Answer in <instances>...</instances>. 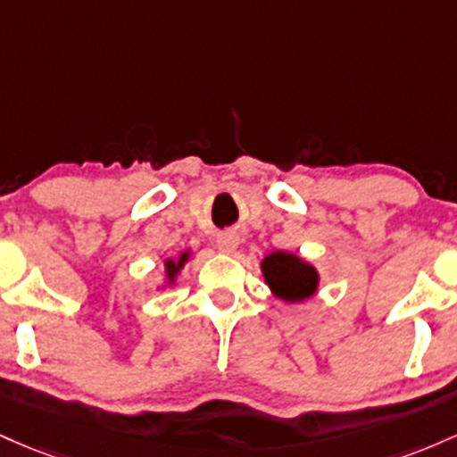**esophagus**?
<instances>
[{
	"mask_svg": "<svg viewBox=\"0 0 457 457\" xmlns=\"http://www.w3.org/2000/svg\"><path fill=\"white\" fill-rule=\"evenodd\" d=\"M237 245H239L237 235L224 233V235H220V237H218V250H220V253H227V254L235 253V248H237Z\"/></svg>",
	"mask_w": 457,
	"mask_h": 457,
	"instance_id": "1",
	"label": "esophagus"
}]
</instances>
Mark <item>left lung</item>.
Returning <instances> with one entry per match:
<instances>
[{
	"instance_id": "8db88e82",
	"label": "left lung",
	"mask_w": 457,
	"mask_h": 457,
	"mask_svg": "<svg viewBox=\"0 0 457 457\" xmlns=\"http://www.w3.org/2000/svg\"><path fill=\"white\" fill-rule=\"evenodd\" d=\"M261 268H263L270 289L283 300L295 302L315 294L317 271L309 263L297 259L295 254L274 253L265 256Z\"/></svg>"
}]
</instances>
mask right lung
<instances>
[{"mask_svg": "<svg viewBox=\"0 0 457 457\" xmlns=\"http://www.w3.org/2000/svg\"><path fill=\"white\" fill-rule=\"evenodd\" d=\"M186 256H187V254H183V256H181V261H179V265H174L172 261H168V263H166V270H168V276H170V278L174 276V271H177L179 268H181L183 261H186Z\"/></svg>", "mask_w": 457, "mask_h": 457, "instance_id": "add662e5", "label": "right lung"}]
</instances>
